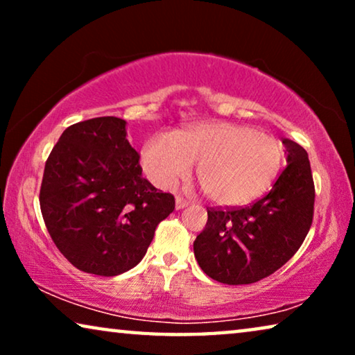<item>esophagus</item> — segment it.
<instances>
[{
  "instance_id": "34e87169",
  "label": "esophagus",
  "mask_w": 355,
  "mask_h": 355,
  "mask_svg": "<svg viewBox=\"0 0 355 355\" xmlns=\"http://www.w3.org/2000/svg\"><path fill=\"white\" fill-rule=\"evenodd\" d=\"M187 205H189V202L186 200V198H182V197H176V208H178V210H181V208L187 207Z\"/></svg>"
}]
</instances>
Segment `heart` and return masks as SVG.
I'll list each match as a JSON object with an SVG mask.
<instances>
[{
	"mask_svg": "<svg viewBox=\"0 0 355 355\" xmlns=\"http://www.w3.org/2000/svg\"><path fill=\"white\" fill-rule=\"evenodd\" d=\"M220 205H242L270 186L283 162V147L270 134L236 123L216 121L179 134L159 132L142 148V166L158 187L171 189L191 176Z\"/></svg>",
	"mask_w": 355,
	"mask_h": 355,
	"instance_id": "obj_1",
	"label": "heart"
}]
</instances>
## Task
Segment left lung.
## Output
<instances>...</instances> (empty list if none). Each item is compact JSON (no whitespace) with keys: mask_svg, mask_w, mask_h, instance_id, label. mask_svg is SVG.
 Instances as JSON below:
<instances>
[{"mask_svg":"<svg viewBox=\"0 0 355 355\" xmlns=\"http://www.w3.org/2000/svg\"><path fill=\"white\" fill-rule=\"evenodd\" d=\"M283 144L288 164L266 196L249 207L207 208L193 254L218 283L250 284L273 275L309 234L315 203L309 155L293 140Z\"/></svg>","mask_w":355,"mask_h":355,"instance_id":"left-lung-1","label":"left lung"}]
</instances>
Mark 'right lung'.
<instances>
[{
  "instance_id": "obj_1",
  "label": "right lung",
  "mask_w": 355,
  "mask_h": 355,
  "mask_svg": "<svg viewBox=\"0 0 355 355\" xmlns=\"http://www.w3.org/2000/svg\"><path fill=\"white\" fill-rule=\"evenodd\" d=\"M125 121L103 116L67 128L45 163L40 208L58 250L76 268L116 276L144 259L174 210L171 193L142 176Z\"/></svg>"
}]
</instances>
